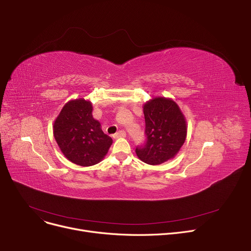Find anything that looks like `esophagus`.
Masks as SVG:
<instances>
[{
	"mask_svg": "<svg viewBox=\"0 0 251 251\" xmlns=\"http://www.w3.org/2000/svg\"><path fill=\"white\" fill-rule=\"evenodd\" d=\"M126 136V133H125V131H119V132H117L115 135H114V138H121V137H125Z\"/></svg>",
	"mask_w": 251,
	"mask_h": 251,
	"instance_id": "1",
	"label": "esophagus"
}]
</instances>
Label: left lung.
I'll use <instances>...</instances> for the list:
<instances>
[{
    "instance_id": "obj_1",
    "label": "left lung",
    "mask_w": 251,
    "mask_h": 251,
    "mask_svg": "<svg viewBox=\"0 0 251 251\" xmlns=\"http://www.w3.org/2000/svg\"><path fill=\"white\" fill-rule=\"evenodd\" d=\"M147 143L136 148L138 159L149 165H161L179 152L187 136L186 118L177 102L155 97L143 104Z\"/></svg>"
}]
</instances>
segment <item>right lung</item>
Returning <instances> with one entry per match:
<instances>
[{
	"label": "right lung",
	"instance_id": "add662e5",
	"mask_svg": "<svg viewBox=\"0 0 251 251\" xmlns=\"http://www.w3.org/2000/svg\"><path fill=\"white\" fill-rule=\"evenodd\" d=\"M52 133L66 159L82 167L99 164L113 140L92 116V103L79 98L64 104L52 125Z\"/></svg>",
	"mask_w": 251,
	"mask_h": 251
}]
</instances>
